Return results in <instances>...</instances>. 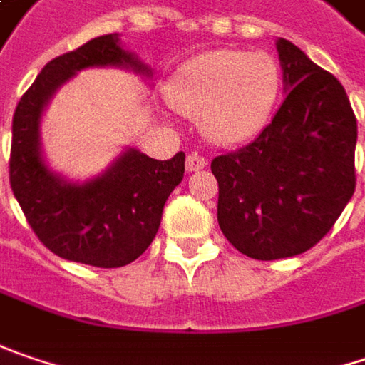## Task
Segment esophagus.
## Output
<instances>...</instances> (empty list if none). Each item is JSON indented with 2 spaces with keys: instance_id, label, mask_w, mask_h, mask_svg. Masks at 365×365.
I'll list each match as a JSON object with an SVG mask.
<instances>
[{
  "instance_id": "34e87169",
  "label": "esophagus",
  "mask_w": 365,
  "mask_h": 365,
  "mask_svg": "<svg viewBox=\"0 0 365 365\" xmlns=\"http://www.w3.org/2000/svg\"><path fill=\"white\" fill-rule=\"evenodd\" d=\"M208 165V161L204 159L202 155H198V153H192V155H187V159H185V169L187 171H200Z\"/></svg>"
}]
</instances>
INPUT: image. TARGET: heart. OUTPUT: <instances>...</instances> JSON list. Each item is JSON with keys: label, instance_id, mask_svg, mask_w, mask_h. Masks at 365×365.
I'll list each match as a JSON object with an SVG mask.
<instances>
[{"label": "heart", "instance_id": "1", "mask_svg": "<svg viewBox=\"0 0 365 365\" xmlns=\"http://www.w3.org/2000/svg\"><path fill=\"white\" fill-rule=\"evenodd\" d=\"M283 74L270 53L217 49L187 59L167 84V101L198 119L200 132L221 146L256 138L272 118Z\"/></svg>", "mask_w": 365, "mask_h": 365}]
</instances>
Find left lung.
Returning a JSON list of instances; mask_svg holds the SVG:
<instances>
[{"mask_svg":"<svg viewBox=\"0 0 365 365\" xmlns=\"http://www.w3.org/2000/svg\"><path fill=\"white\" fill-rule=\"evenodd\" d=\"M287 97L247 146L210 163L217 219L227 240L256 260L316 246L355 192L357 121L341 82L279 38Z\"/></svg>","mask_w":365,"mask_h":365,"instance_id":"obj_1","label":"left lung"}]
</instances>
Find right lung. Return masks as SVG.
Instances as JSON below:
<instances>
[{
    "label": "right lung",
    "mask_w": 365,
    "mask_h": 365,
    "mask_svg": "<svg viewBox=\"0 0 365 365\" xmlns=\"http://www.w3.org/2000/svg\"><path fill=\"white\" fill-rule=\"evenodd\" d=\"M125 68L150 78V68L103 34L51 59L22 95L11 119L10 185L36 237L59 258L98 268L134 262L161 225L163 206L183 180L185 155L157 161L136 148L86 182H66L41 150V118L55 91L86 68Z\"/></svg>",
    "instance_id": "obj_1"
}]
</instances>
